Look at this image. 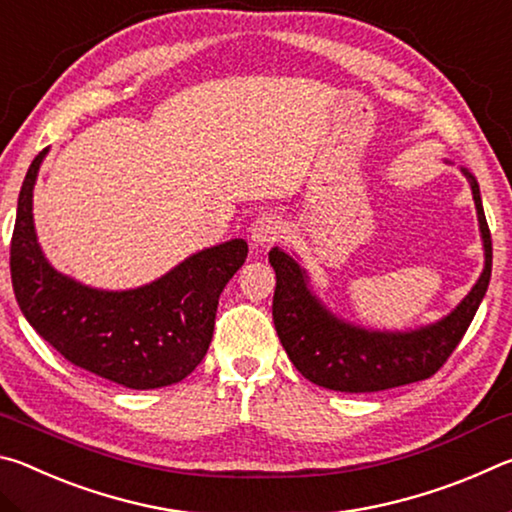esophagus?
<instances>
[{
    "label": "esophagus",
    "mask_w": 512,
    "mask_h": 512,
    "mask_svg": "<svg viewBox=\"0 0 512 512\" xmlns=\"http://www.w3.org/2000/svg\"><path fill=\"white\" fill-rule=\"evenodd\" d=\"M282 232H284V223L280 216L264 212L257 216L253 225H250V241H253L255 246H268V244H275V241L282 237Z\"/></svg>",
    "instance_id": "1"
}]
</instances>
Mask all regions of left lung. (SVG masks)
Masks as SVG:
<instances>
[{
	"label": "left lung",
	"mask_w": 512,
	"mask_h": 512,
	"mask_svg": "<svg viewBox=\"0 0 512 512\" xmlns=\"http://www.w3.org/2000/svg\"><path fill=\"white\" fill-rule=\"evenodd\" d=\"M461 171L472 187L485 262L470 293L436 323L406 332L348 323L311 291L309 275L296 257L277 246L268 253L277 277L273 323L282 348L302 377L329 391L375 393L429 379L456 350L488 291L492 273V239L479 183L465 167Z\"/></svg>",
	"instance_id": "left-lung-1"
}]
</instances>
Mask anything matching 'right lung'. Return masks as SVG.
I'll use <instances>...</instances> for the list:
<instances>
[{"label":"right lung","instance_id":"1","mask_svg":"<svg viewBox=\"0 0 512 512\" xmlns=\"http://www.w3.org/2000/svg\"><path fill=\"white\" fill-rule=\"evenodd\" d=\"M49 149L24 178L11 241V280L24 318L63 357L119 386L149 391L185 379L210 348L219 296L246 262L230 239L198 250L158 280L126 291L94 289L56 271L33 225V187Z\"/></svg>","mask_w":512,"mask_h":512}]
</instances>
